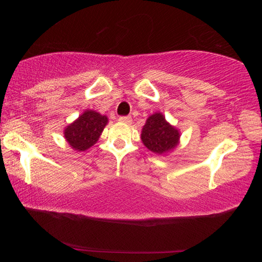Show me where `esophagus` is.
<instances>
[{
	"label": "esophagus",
	"mask_w": 262,
	"mask_h": 262,
	"mask_svg": "<svg viewBox=\"0 0 262 262\" xmlns=\"http://www.w3.org/2000/svg\"><path fill=\"white\" fill-rule=\"evenodd\" d=\"M119 121L125 122V124H132V117L130 116H121V117H119Z\"/></svg>",
	"instance_id": "obj_1"
}]
</instances>
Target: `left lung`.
Instances as JSON below:
<instances>
[{
    "label": "left lung",
    "mask_w": 262,
    "mask_h": 262,
    "mask_svg": "<svg viewBox=\"0 0 262 262\" xmlns=\"http://www.w3.org/2000/svg\"><path fill=\"white\" fill-rule=\"evenodd\" d=\"M141 138L149 151L164 154L176 148L180 140V133L165 120L161 113L149 116L142 129Z\"/></svg>",
    "instance_id": "obj_1"
}]
</instances>
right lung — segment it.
<instances>
[{"instance_id": "obj_1", "label": "right lung", "mask_w": 262, "mask_h": 262, "mask_svg": "<svg viewBox=\"0 0 262 262\" xmlns=\"http://www.w3.org/2000/svg\"><path fill=\"white\" fill-rule=\"evenodd\" d=\"M107 124V116L100 115L94 110H85L79 118L65 128L64 137L74 151H86L98 142Z\"/></svg>"}]
</instances>
